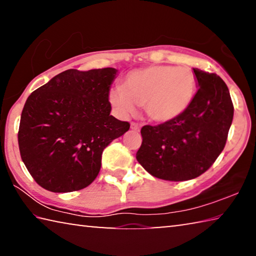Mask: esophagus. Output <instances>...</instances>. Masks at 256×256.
<instances>
[{
	"label": "esophagus",
	"instance_id": "34e87169",
	"mask_svg": "<svg viewBox=\"0 0 256 256\" xmlns=\"http://www.w3.org/2000/svg\"><path fill=\"white\" fill-rule=\"evenodd\" d=\"M140 128H141V125L138 124V123H136V122H132L131 123V130H132V131L138 132V131H140Z\"/></svg>",
	"mask_w": 256,
	"mask_h": 256
}]
</instances>
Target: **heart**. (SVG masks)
Segmentation results:
<instances>
[{
  "mask_svg": "<svg viewBox=\"0 0 256 256\" xmlns=\"http://www.w3.org/2000/svg\"><path fill=\"white\" fill-rule=\"evenodd\" d=\"M196 90L194 73L186 66H154L128 72L123 86L110 90V102L122 116L144 106L148 118L157 123L175 120L188 110Z\"/></svg>",
  "mask_w": 256,
  "mask_h": 256,
  "instance_id": "1",
  "label": "heart"
}]
</instances>
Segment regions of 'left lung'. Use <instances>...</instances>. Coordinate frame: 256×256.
<instances>
[{
  "mask_svg": "<svg viewBox=\"0 0 256 256\" xmlns=\"http://www.w3.org/2000/svg\"><path fill=\"white\" fill-rule=\"evenodd\" d=\"M198 92L178 118L141 128L136 160L154 177L183 182L202 175L226 146L234 105L228 86L216 73L193 68Z\"/></svg>",
  "mask_w": 256,
  "mask_h": 256,
  "instance_id": "1",
  "label": "left lung"
}]
</instances>
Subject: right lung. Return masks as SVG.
Segmentation results:
<instances>
[{
    "label": "right lung",
    "instance_id": "add662e5",
    "mask_svg": "<svg viewBox=\"0 0 256 256\" xmlns=\"http://www.w3.org/2000/svg\"><path fill=\"white\" fill-rule=\"evenodd\" d=\"M118 70L112 68L55 76L28 97L21 112L19 150L42 188L68 193L96 180L104 149L128 131L110 115L108 100Z\"/></svg>",
    "mask_w": 256,
    "mask_h": 256
}]
</instances>
